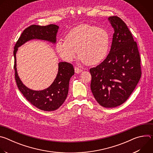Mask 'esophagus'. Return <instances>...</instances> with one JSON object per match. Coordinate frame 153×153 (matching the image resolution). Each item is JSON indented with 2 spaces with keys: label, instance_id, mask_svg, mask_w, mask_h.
I'll list each match as a JSON object with an SVG mask.
<instances>
[{
  "label": "esophagus",
  "instance_id": "esophagus-1",
  "mask_svg": "<svg viewBox=\"0 0 153 153\" xmlns=\"http://www.w3.org/2000/svg\"><path fill=\"white\" fill-rule=\"evenodd\" d=\"M74 71H75V73H77V74H79V73H80L82 71V70L81 69H80L79 68H78V67H75Z\"/></svg>",
  "mask_w": 153,
  "mask_h": 153
}]
</instances>
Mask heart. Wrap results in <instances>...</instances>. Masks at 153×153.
<instances>
[{
	"instance_id": "heart-1",
	"label": "heart",
	"mask_w": 153,
	"mask_h": 153,
	"mask_svg": "<svg viewBox=\"0 0 153 153\" xmlns=\"http://www.w3.org/2000/svg\"><path fill=\"white\" fill-rule=\"evenodd\" d=\"M109 45L110 37L105 30L83 24L71 30L65 40H59L55 48L60 57L65 60H73L79 53L84 63L94 65L105 59Z\"/></svg>"
}]
</instances>
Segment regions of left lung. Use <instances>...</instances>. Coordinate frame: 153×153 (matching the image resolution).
<instances>
[{
  "label": "left lung",
  "mask_w": 153,
  "mask_h": 153,
  "mask_svg": "<svg viewBox=\"0 0 153 153\" xmlns=\"http://www.w3.org/2000/svg\"><path fill=\"white\" fill-rule=\"evenodd\" d=\"M114 28L111 50L106 59L90 70L91 90L97 102L105 108L123 103L131 94L142 74L136 42L119 17H109Z\"/></svg>",
  "instance_id": "1"
}]
</instances>
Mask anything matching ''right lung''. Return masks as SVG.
<instances>
[{"label":"right lung","mask_w":153,"mask_h":153,"mask_svg":"<svg viewBox=\"0 0 153 153\" xmlns=\"http://www.w3.org/2000/svg\"><path fill=\"white\" fill-rule=\"evenodd\" d=\"M58 29L59 27L54 24L47 26L32 25L24 30L14 48V69L15 79L19 90L30 103L40 110L45 111L57 110L66 99L68 93L70 80L74 74L73 65L65 62H59L58 73L53 83L47 89L34 91L27 88L20 80L16 68V55L19 47L32 39L47 40L55 43Z\"/></svg>","instance_id":"obj_1"}]
</instances>
